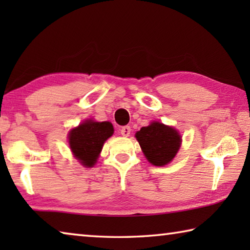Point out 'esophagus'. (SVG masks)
Listing matches in <instances>:
<instances>
[{
    "instance_id": "1",
    "label": "esophagus",
    "mask_w": 250,
    "mask_h": 250,
    "mask_svg": "<svg viewBox=\"0 0 250 250\" xmlns=\"http://www.w3.org/2000/svg\"><path fill=\"white\" fill-rule=\"evenodd\" d=\"M130 132H131V128L129 125H125L120 129V133L124 135V137H129Z\"/></svg>"
}]
</instances>
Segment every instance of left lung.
<instances>
[{
  "mask_svg": "<svg viewBox=\"0 0 250 250\" xmlns=\"http://www.w3.org/2000/svg\"><path fill=\"white\" fill-rule=\"evenodd\" d=\"M143 154L155 167L167 166L181 146V134L172 126L153 121L135 133Z\"/></svg>",
  "mask_w": 250,
  "mask_h": 250,
  "instance_id": "left-lung-1",
  "label": "left lung"
}]
</instances>
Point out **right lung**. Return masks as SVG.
Here are the masks:
<instances>
[{"label": "right lung", "mask_w": 250, "mask_h": 250, "mask_svg": "<svg viewBox=\"0 0 250 250\" xmlns=\"http://www.w3.org/2000/svg\"><path fill=\"white\" fill-rule=\"evenodd\" d=\"M112 134L113 125L109 121L97 122L88 119L70 130L68 134L70 150L83 166L91 167L99 158L104 143Z\"/></svg>", "instance_id": "right-lung-1"}]
</instances>
